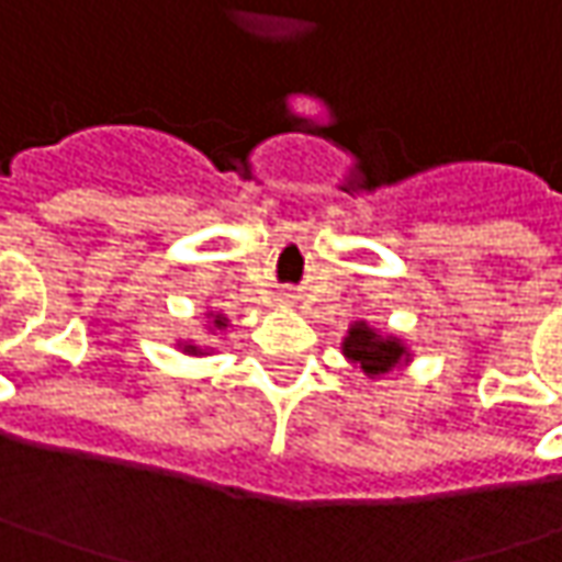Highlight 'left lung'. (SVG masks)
Returning <instances> with one entry per match:
<instances>
[{
  "label": "left lung",
  "mask_w": 562,
  "mask_h": 562,
  "mask_svg": "<svg viewBox=\"0 0 562 562\" xmlns=\"http://www.w3.org/2000/svg\"><path fill=\"white\" fill-rule=\"evenodd\" d=\"M344 353L350 359H357L359 366H362V372H369V375H384V372H391L400 359H403V347H400L397 340L378 337L375 331L366 328V325H353L347 340H344Z\"/></svg>",
  "instance_id": "left-lung-1"
}]
</instances>
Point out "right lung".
Segmentation results:
<instances>
[{
    "label": "right lung",
    "mask_w": 562,
    "mask_h": 562,
    "mask_svg": "<svg viewBox=\"0 0 562 562\" xmlns=\"http://www.w3.org/2000/svg\"><path fill=\"white\" fill-rule=\"evenodd\" d=\"M215 325H218V328H225V322H215Z\"/></svg>",
    "instance_id": "add662e5"
}]
</instances>
